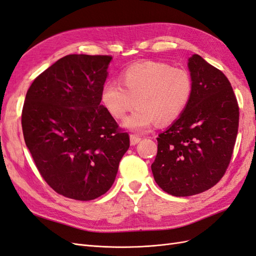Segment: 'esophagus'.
Returning <instances> with one entry per match:
<instances>
[{"instance_id":"34e87169","label":"esophagus","mask_w":256,"mask_h":256,"mask_svg":"<svg viewBox=\"0 0 256 256\" xmlns=\"http://www.w3.org/2000/svg\"><path fill=\"white\" fill-rule=\"evenodd\" d=\"M141 140V138L136 134H130V144L131 145H136L139 143V141Z\"/></svg>"}]
</instances>
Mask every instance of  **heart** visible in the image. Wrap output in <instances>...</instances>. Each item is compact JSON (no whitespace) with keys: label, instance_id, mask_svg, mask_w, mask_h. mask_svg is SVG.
<instances>
[{"label":"heart","instance_id":"b5f03b06","mask_svg":"<svg viewBox=\"0 0 256 256\" xmlns=\"http://www.w3.org/2000/svg\"><path fill=\"white\" fill-rule=\"evenodd\" d=\"M120 84L108 82L103 86L102 103L118 120L136 104L125 125L139 132L150 129L155 122L167 125L176 120L188 108L194 90L192 75L186 68L158 61L130 66L120 74Z\"/></svg>","mask_w":256,"mask_h":256}]
</instances>
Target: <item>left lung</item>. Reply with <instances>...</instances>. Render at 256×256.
I'll list each match as a JSON object with an SVG mask.
<instances>
[{"instance_id":"8db88e82","label":"left lung","mask_w":256,"mask_h":256,"mask_svg":"<svg viewBox=\"0 0 256 256\" xmlns=\"http://www.w3.org/2000/svg\"><path fill=\"white\" fill-rule=\"evenodd\" d=\"M194 84L183 114L158 134L152 164L156 183L186 197L208 190L228 168L239 126V106L225 74L199 54L188 59Z\"/></svg>"}]
</instances>
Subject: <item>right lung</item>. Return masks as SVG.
<instances>
[{
    "label": "right lung",
    "instance_id": "1",
    "mask_svg": "<svg viewBox=\"0 0 256 256\" xmlns=\"http://www.w3.org/2000/svg\"><path fill=\"white\" fill-rule=\"evenodd\" d=\"M112 56L68 54L28 89L22 125L40 174L58 194L87 202L111 188L129 134L101 104Z\"/></svg>",
    "mask_w": 256,
    "mask_h": 256
}]
</instances>
